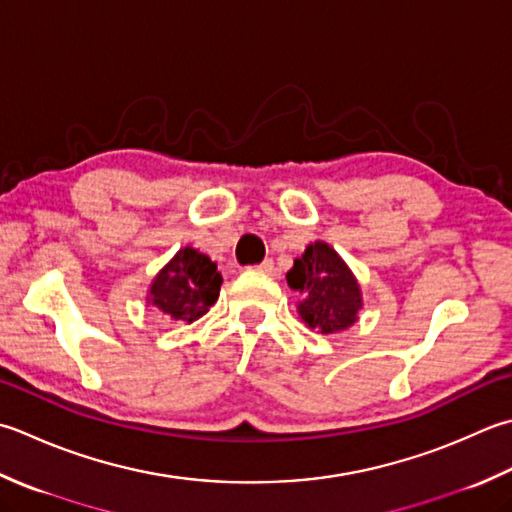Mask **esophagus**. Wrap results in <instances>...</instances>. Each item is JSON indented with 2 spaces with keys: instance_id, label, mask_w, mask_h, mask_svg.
I'll list each match as a JSON object with an SVG mask.
<instances>
[{
  "instance_id": "esophagus-1",
  "label": "esophagus",
  "mask_w": 512,
  "mask_h": 512,
  "mask_svg": "<svg viewBox=\"0 0 512 512\" xmlns=\"http://www.w3.org/2000/svg\"><path fill=\"white\" fill-rule=\"evenodd\" d=\"M255 270H259V273H266V275H273V270H275L273 259H264L262 264L255 266Z\"/></svg>"
}]
</instances>
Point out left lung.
Masks as SVG:
<instances>
[{
  "label": "left lung",
  "instance_id": "8db88e82",
  "mask_svg": "<svg viewBox=\"0 0 512 512\" xmlns=\"http://www.w3.org/2000/svg\"><path fill=\"white\" fill-rule=\"evenodd\" d=\"M286 279L290 288L306 297L299 315L310 328L337 333L357 322V310L362 308L357 279L328 244H310Z\"/></svg>",
  "mask_w": 512,
  "mask_h": 512
}]
</instances>
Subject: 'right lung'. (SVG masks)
Segmentation results:
<instances>
[{
	"label": "right lung",
	"instance_id": "add662e5",
	"mask_svg": "<svg viewBox=\"0 0 512 512\" xmlns=\"http://www.w3.org/2000/svg\"><path fill=\"white\" fill-rule=\"evenodd\" d=\"M222 275L199 250L182 248L150 286V302L170 319L195 322L217 302Z\"/></svg>",
	"mask_w": 512,
	"mask_h": 512
}]
</instances>
